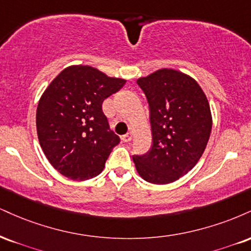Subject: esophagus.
I'll use <instances>...</instances> for the list:
<instances>
[{
	"instance_id": "34e87169",
	"label": "esophagus",
	"mask_w": 251,
	"mask_h": 251,
	"mask_svg": "<svg viewBox=\"0 0 251 251\" xmlns=\"http://www.w3.org/2000/svg\"><path fill=\"white\" fill-rule=\"evenodd\" d=\"M132 138H133V134H132L131 132H128V133L122 135V140L125 141V143H127V141H131Z\"/></svg>"
}]
</instances>
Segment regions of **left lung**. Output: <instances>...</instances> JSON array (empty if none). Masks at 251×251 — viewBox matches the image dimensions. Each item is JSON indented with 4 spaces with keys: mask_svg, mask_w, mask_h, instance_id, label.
Wrapping results in <instances>:
<instances>
[{
    "mask_svg": "<svg viewBox=\"0 0 251 251\" xmlns=\"http://www.w3.org/2000/svg\"><path fill=\"white\" fill-rule=\"evenodd\" d=\"M146 96L153 143L143 155H133L138 173L147 182L165 185L188 173L201 158L212 131L207 97L182 72L162 69L139 78Z\"/></svg>",
    "mask_w": 251,
    "mask_h": 251,
    "instance_id": "left-lung-1",
    "label": "left lung"
}]
</instances>
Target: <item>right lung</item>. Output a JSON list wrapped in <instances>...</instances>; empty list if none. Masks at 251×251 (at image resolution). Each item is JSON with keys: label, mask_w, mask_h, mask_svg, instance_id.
<instances>
[{"label": "right lung", "mask_w": 251, "mask_h": 251, "mask_svg": "<svg viewBox=\"0 0 251 251\" xmlns=\"http://www.w3.org/2000/svg\"><path fill=\"white\" fill-rule=\"evenodd\" d=\"M125 83L87 65L69 66L51 81L38 102L36 126L45 156L60 174L87 180L102 171L120 141L102 101Z\"/></svg>", "instance_id": "right-lung-1"}]
</instances>
